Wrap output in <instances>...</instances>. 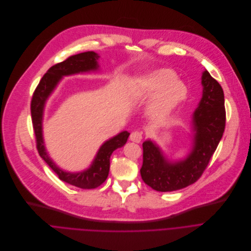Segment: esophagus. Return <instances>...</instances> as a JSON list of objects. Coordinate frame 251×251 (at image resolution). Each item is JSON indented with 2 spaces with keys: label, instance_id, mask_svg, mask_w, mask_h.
Instances as JSON below:
<instances>
[{
  "label": "esophagus",
  "instance_id": "34e87169",
  "mask_svg": "<svg viewBox=\"0 0 251 251\" xmlns=\"http://www.w3.org/2000/svg\"><path fill=\"white\" fill-rule=\"evenodd\" d=\"M142 137H143L142 132H141V131H137V130L131 132V133H130V136H129L130 140L133 141V142H136V143H139V142L141 141Z\"/></svg>",
  "mask_w": 251,
  "mask_h": 251
}]
</instances>
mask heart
I'll list each match as a JSON object with an SVG mask.
<instances>
[{"mask_svg": "<svg viewBox=\"0 0 251 251\" xmlns=\"http://www.w3.org/2000/svg\"><path fill=\"white\" fill-rule=\"evenodd\" d=\"M175 78L176 74L172 69H157L134 81V96L138 99L155 97L150 112L157 118L166 117L184 101L187 95L185 84Z\"/></svg>", "mask_w": 251, "mask_h": 251, "instance_id": "1", "label": "heart"}]
</instances>
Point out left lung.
<instances>
[{
    "mask_svg": "<svg viewBox=\"0 0 251 251\" xmlns=\"http://www.w3.org/2000/svg\"><path fill=\"white\" fill-rule=\"evenodd\" d=\"M203 97L193 114L194 141L183 161L170 162L151 140L142 143L143 182L158 192H171L195 183L206 170L226 127L225 96L220 83L206 70L202 76Z\"/></svg>",
    "mask_w": 251,
    "mask_h": 251,
    "instance_id": "8db88e82",
    "label": "left lung"
}]
</instances>
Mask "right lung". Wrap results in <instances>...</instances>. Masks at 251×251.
<instances>
[{"label":"right lung","mask_w":251,"mask_h":251,"mask_svg":"<svg viewBox=\"0 0 251 251\" xmlns=\"http://www.w3.org/2000/svg\"><path fill=\"white\" fill-rule=\"evenodd\" d=\"M99 57L97 53L87 51L72 55L66 60L50 67L34 90L30 103L32 126L35 134L36 148L40 157L58 175L60 180L81 189H95L106 181L110 170V157L114 150L126 144L129 132L123 131L106 141L99 149L97 156L89 169L79 173L65 172L54 164L45 151L42 138V115L47 98L54 90L61 77L96 70L99 67L97 63Z\"/></svg>","instance_id":"right-lung-1"}]
</instances>
